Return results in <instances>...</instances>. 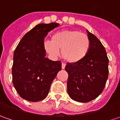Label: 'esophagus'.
<instances>
[{
  "label": "esophagus",
  "instance_id": "obj_1",
  "mask_svg": "<svg viewBox=\"0 0 120 120\" xmlns=\"http://www.w3.org/2000/svg\"><path fill=\"white\" fill-rule=\"evenodd\" d=\"M65 64H64V63H62V69H65Z\"/></svg>",
  "mask_w": 120,
  "mask_h": 120
}]
</instances>
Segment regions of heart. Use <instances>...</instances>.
Returning a JSON list of instances; mask_svg holds the SVG:
<instances>
[{"instance_id":"obj_1","label":"heart","mask_w":120,"mask_h":120,"mask_svg":"<svg viewBox=\"0 0 120 120\" xmlns=\"http://www.w3.org/2000/svg\"><path fill=\"white\" fill-rule=\"evenodd\" d=\"M90 40L87 34L76 30H64L52 35L51 40L44 42L46 52L52 57L59 55L68 62L78 63L83 60L90 49Z\"/></svg>"}]
</instances>
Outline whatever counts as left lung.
Wrapping results in <instances>:
<instances>
[{
  "label": "left lung",
  "mask_w": 120,
  "mask_h": 120,
  "mask_svg": "<svg viewBox=\"0 0 120 120\" xmlns=\"http://www.w3.org/2000/svg\"><path fill=\"white\" fill-rule=\"evenodd\" d=\"M90 49L78 63H67L68 93L73 100L86 103L98 97L105 86L109 75V59L105 49L95 35L87 30Z\"/></svg>",
  "instance_id": "1"
}]
</instances>
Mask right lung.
Instances as JSON below:
<instances>
[{
  "label": "right lung",
  "mask_w": 120,
  "mask_h": 120,
  "mask_svg": "<svg viewBox=\"0 0 120 120\" xmlns=\"http://www.w3.org/2000/svg\"><path fill=\"white\" fill-rule=\"evenodd\" d=\"M59 24H39L25 34L15 50L13 83L23 99L38 101L46 98L50 86L62 69L60 61L45 58L44 38Z\"/></svg>",
  "instance_id": "obj_1"
}]
</instances>
